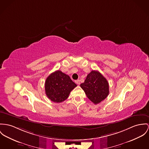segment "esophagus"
Here are the masks:
<instances>
[{"label": "esophagus", "instance_id": "esophagus-1", "mask_svg": "<svg viewBox=\"0 0 149 149\" xmlns=\"http://www.w3.org/2000/svg\"><path fill=\"white\" fill-rule=\"evenodd\" d=\"M75 83L77 84H80V80H75Z\"/></svg>", "mask_w": 149, "mask_h": 149}]
</instances>
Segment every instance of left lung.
Listing matches in <instances>:
<instances>
[{"label": "left lung", "instance_id": "left-lung-1", "mask_svg": "<svg viewBox=\"0 0 149 149\" xmlns=\"http://www.w3.org/2000/svg\"><path fill=\"white\" fill-rule=\"evenodd\" d=\"M80 86L87 97L95 104L100 103L109 95L108 82L97 71L92 70Z\"/></svg>", "mask_w": 149, "mask_h": 149}]
</instances>
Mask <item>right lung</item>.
Listing matches in <instances>:
<instances>
[{
    "instance_id": "add662e5",
    "label": "right lung",
    "mask_w": 149,
    "mask_h": 149,
    "mask_svg": "<svg viewBox=\"0 0 149 149\" xmlns=\"http://www.w3.org/2000/svg\"><path fill=\"white\" fill-rule=\"evenodd\" d=\"M77 86L68 75L57 70L46 78L45 90L47 97L50 100L61 103L68 99L70 92Z\"/></svg>"
}]
</instances>
